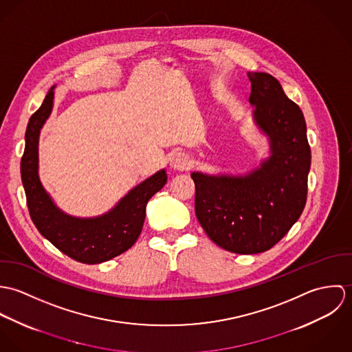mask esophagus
Instances as JSON below:
<instances>
[{"instance_id":"esophagus-1","label":"esophagus","mask_w":352,"mask_h":352,"mask_svg":"<svg viewBox=\"0 0 352 352\" xmlns=\"http://www.w3.org/2000/svg\"><path fill=\"white\" fill-rule=\"evenodd\" d=\"M169 165H170V168L173 170H186L190 166V160H188V157L186 154L176 153V154H173L170 157Z\"/></svg>"}]
</instances>
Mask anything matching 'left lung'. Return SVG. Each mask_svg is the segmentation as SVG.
<instances>
[{
    "mask_svg": "<svg viewBox=\"0 0 352 352\" xmlns=\"http://www.w3.org/2000/svg\"><path fill=\"white\" fill-rule=\"evenodd\" d=\"M248 78L253 120L270 140V157L244 176L191 173L203 230L240 254L271 250L298 221L311 158L301 108L271 74L250 72Z\"/></svg>",
    "mask_w": 352,
    "mask_h": 352,
    "instance_id": "8db88e82",
    "label": "left lung"
}]
</instances>
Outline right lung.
Returning <instances> with one entry per match:
<instances>
[{"label": "right lung", "instance_id": "add662e5", "mask_svg": "<svg viewBox=\"0 0 352 352\" xmlns=\"http://www.w3.org/2000/svg\"><path fill=\"white\" fill-rule=\"evenodd\" d=\"M54 88L31 116L21 157V180L32 222L54 247L76 261L99 264L130 250L140 237L146 204L166 183L165 169L134 187L108 212L95 218H77L63 212L52 201L39 179V134L50 116Z\"/></svg>", "mask_w": 352, "mask_h": 352}]
</instances>
